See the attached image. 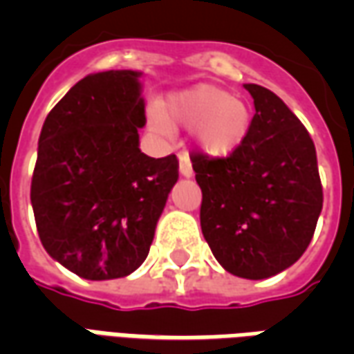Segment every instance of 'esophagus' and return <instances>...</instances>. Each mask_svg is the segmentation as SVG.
<instances>
[{
    "mask_svg": "<svg viewBox=\"0 0 354 354\" xmlns=\"http://www.w3.org/2000/svg\"><path fill=\"white\" fill-rule=\"evenodd\" d=\"M180 174L185 178H189L193 174V169H192V162H189V157L185 153L180 155Z\"/></svg>",
    "mask_w": 354,
    "mask_h": 354,
    "instance_id": "34e87169",
    "label": "esophagus"
}]
</instances>
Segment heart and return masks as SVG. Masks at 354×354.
<instances>
[{
    "mask_svg": "<svg viewBox=\"0 0 354 354\" xmlns=\"http://www.w3.org/2000/svg\"><path fill=\"white\" fill-rule=\"evenodd\" d=\"M151 129L169 134L170 129H197V146L208 157H227L246 138L250 111L245 102L214 85H199L170 94L159 113L149 115Z\"/></svg>",
    "mask_w": 354,
    "mask_h": 354,
    "instance_id": "obj_1",
    "label": "heart"
}]
</instances>
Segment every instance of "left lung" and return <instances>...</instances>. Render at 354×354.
Wrapping results in <instances>:
<instances>
[{
	"label": "left lung",
	"mask_w": 354,
	"mask_h": 354,
	"mask_svg": "<svg viewBox=\"0 0 354 354\" xmlns=\"http://www.w3.org/2000/svg\"><path fill=\"white\" fill-rule=\"evenodd\" d=\"M254 113L245 142L227 157L193 151L203 192L201 230L220 266L260 281L296 263L322 210L309 132L269 88L245 85Z\"/></svg>",
	"instance_id": "obj_1"
}]
</instances>
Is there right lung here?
<instances>
[{
  "mask_svg": "<svg viewBox=\"0 0 354 354\" xmlns=\"http://www.w3.org/2000/svg\"><path fill=\"white\" fill-rule=\"evenodd\" d=\"M140 72L75 83L43 123L30 199L43 248L88 281L136 271L178 180L176 155L138 147L146 124Z\"/></svg>",
  "mask_w": 354,
  "mask_h": 354,
  "instance_id": "add662e5",
  "label": "right lung"
}]
</instances>
